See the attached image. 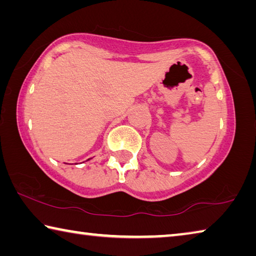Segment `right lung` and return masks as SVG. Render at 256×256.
<instances>
[{
    "instance_id": "right-lung-1",
    "label": "right lung",
    "mask_w": 256,
    "mask_h": 256,
    "mask_svg": "<svg viewBox=\"0 0 256 256\" xmlns=\"http://www.w3.org/2000/svg\"><path fill=\"white\" fill-rule=\"evenodd\" d=\"M88 160H90V159H88Z\"/></svg>"
}]
</instances>
